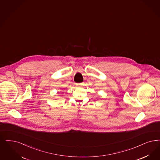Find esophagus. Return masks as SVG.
Here are the masks:
<instances>
[{"mask_svg":"<svg viewBox=\"0 0 160 160\" xmlns=\"http://www.w3.org/2000/svg\"><path fill=\"white\" fill-rule=\"evenodd\" d=\"M76 85H77V86H80L82 85V83H80V84H76Z\"/></svg>","mask_w":160,"mask_h":160,"instance_id":"1","label":"esophagus"}]
</instances>
